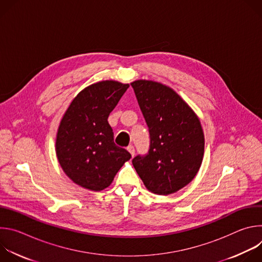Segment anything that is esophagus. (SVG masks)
Returning <instances> with one entry per match:
<instances>
[{
    "instance_id": "obj_1",
    "label": "esophagus",
    "mask_w": 262,
    "mask_h": 262,
    "mask_svg": "<svg viewBox=\"0 0 262 262\" xmlns=\"http://www.w3.org/2000/svg\"><path fill=\"white\" fill-rule=\"evenodd\" d=\"M126 149H127V151L132 155V157H134V156H135V148H134V146H133V145H129Z\"/></svg>"
}]
</instances>
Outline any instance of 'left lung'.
<instances>
[{"label":"left lung","instance_id":"obj_1","mask_svg":"<svg viewBox=\"0 0 262 262\" xmlns=\"http://www.w3.org/2000/svg\"><path fill=\"white\" fill-rule=\"evenodd\" d=\"M149 127L150 148L133 165L146 189L170 195L197 175L204 156V133L199 117L172 88L137 80L130 84Z\"/></svg>","mask_w":262,"mask_h":262}]
</instances>
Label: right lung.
Wrapping results in <instances>:
<instances>
[{"mask_svg":"<svg viewBox=\"0 0 262 262\" xmlns=\"http://www.w3.org/2000/svg\"><path fill=\"white\" fill-rule=\"evenodd\" d=\"M128 84L100 81L72 99L60 121L56 155L64 173L82 188L100 192L112 183L130 154L114 143L107 117Z\"/></svg>","mask_w":262,"mask_h":262,"instance_id":"add662e5","label":"right lung"}]
</instances>
